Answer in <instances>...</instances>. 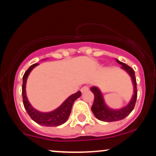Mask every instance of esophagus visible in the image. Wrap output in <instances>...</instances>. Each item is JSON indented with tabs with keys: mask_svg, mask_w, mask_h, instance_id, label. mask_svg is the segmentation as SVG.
I'll return each mask as SVG.
<instances>
[{
	"mask_svg": "<svg viewBox=\"0 0 156 156\" xmlns=\"http://www.w3.org/2000/svg\"><path fill=\"white\" fill-rule=\"evenodd\" d=\"M89 89V87H88V86H84V87H83L81 89H80V91H81V92L83 93V92H87Z\"/></svg>",
	"mask_w": 156,
	"mask_h": 156,
	"instance_id": "obj_1",
	"label": "esophagus"
}]
</instances>
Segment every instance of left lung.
Here are the masks:
<instances>
[{
    "label": "left lung",
    "instance_id": "left-lung-1",
    "mask_svg": "<svg viewBox=\"0 0 156 156\" xmlns=\"http://www.w3.org/2000/svg\"><path fill=\"white\" fill-rule=\"evenodd\" d=\"M117 62L119 64H120L121 65H122V68L129 73L130 77H131L134 87V94L129 104L127 105V106L121 109H119V110H114V109L109 108L105 104L101 91L95 87H92L90 89L94 95V100L92 106V111L94 115L98 119L103 122H115L125 119L133 110L136 102L137 87L136 80L134 70L131 67L125 64V63H123V62H119L117 59Z\"/></svg>",
    "mask_w": 156,
    "mask_h": 156
}]
</instances>
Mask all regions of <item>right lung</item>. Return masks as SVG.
Returning a JSON list of instances; mask_svg holds the SVG:
<instances>
[{"instance_id": "right-lung-1", "label": "right lung", "mask_w": 156, "mask_h": 156, "mask_svg": "<svg viewBox=\"0 0 156 156\" xmlns=\"http://www.w3.org/2000/svg\"><path fill=\"white\" fill-rule=\"evenodd\" d=\"M39 64H34L28 68L26 72L24 73L23 77V87H22V94L23 101L25 108L30 117L36 122L37 124L43 125L47 127H54L62 125L67 120L69 114L72 110V107L74 102L81 95V92L78 91V92L72 94L58 107V108L48 113H42L36 110L31 106V104L27 99L26 94V83L27 78L31 71Z\"/></svg>"}]
</instances>
